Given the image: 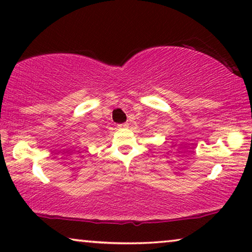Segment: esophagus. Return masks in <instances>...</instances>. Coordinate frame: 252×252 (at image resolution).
I'll use <instances>...</instances> for the list:
<instances>
[{
	"mask_svg": "<svg viewBox=\"0 0 252 252\" xmlns=\"http://www.w3.org/2000/svg\"><path fill=\"white\" fill-rule=\"evenodd\" d=\"M119 128H126V127H128V124L125 123V124H120V125H118Z\"/></svg>",
	"mask_w": 252,
	"mask_h": 252,
	"instance_id": "1",
	"label": "esophagus"
}]
</instances>
